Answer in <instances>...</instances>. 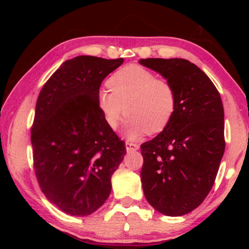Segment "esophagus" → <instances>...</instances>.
<instances>
[{
    "label": "esophagus",
    "instance_id": "1",
    "mask_svg": "<svg viewBox=\"0 0 249 249\" xmlns=\"http://www.w3.org/2000/svg\"><path fill=\"white\" fill-rule=\"evenodd\" d=\"M125 147H126V150H127V151H135V150L140 149V145L134 144V142H125Z\"/></svg>",
    "mask_w": 249,
    "mask_h": 249
}]
</instances>
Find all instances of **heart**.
I'll list each match as a JSON object with an SVG mask.
<instances>
[{
    "label": "heart",
    "mask_w": 249,
    "mask_h": 249,
    "mask_svg": "<svg viewBox=\"0 0 249 249\" xmlns=\"http://www.w3.org/2000/svg\"><path fill=\"white\" fill-rule=\"evenodd\" d=\"M111 92L101 91L98 105L109 128L115 129L124 114V134L135 140L165 129L177 108V93L169 80L140 65H127L107 80Z\"/></svg>",
    "instance_id": "heart-1"
}]
</instances>
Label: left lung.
<instances>
[{
    "mask_svg": "<svg viewBox=\"0 0 249 249\" xmlns=\"http://www.w3.org/2000/svg\"><path fill=\"white\" fill-rule=\"evenodd\" d=\"M169 80L177 108L169 125L141 145V178L147 201L158 212L181 216L196 209L212 189L225 150L221 95L199 67L180 58L141 59Z\"/></svg>",
    "mask_w": 249,
    "mask_h": 249,
    "instance_id": "obj_1",
    "label": "left lung"
}]
</instances>
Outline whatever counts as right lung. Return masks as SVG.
I'll list each match as a JSON object with an SVG mask.
<instances>
[{
  "label": "right lung",
  "mask_w": 249,
  "mask_h": 249,
  "mask_svg": "<svg viewBox=\"0 0 249 249\" xmlns=\"http://www.w3.org/2000/svg\"><path fill=\"white\" fill-rule=\"evenodd\" d=\"M124 59L78 56L44 84L32 126L34 169L49 202L69 215L95 212L126 154L98 105L101 83Z\"/></svg>",
  "instance_id": "1"
}]
</instances>
